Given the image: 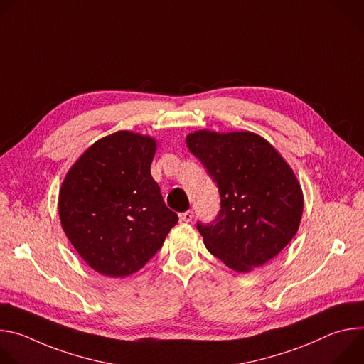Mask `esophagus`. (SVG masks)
Returning a JSON list of instances; mask_svg holds the SVG:
<instances>
[{
	"label": "esophagus",
	"mask_w": 364,
	"mask_h": 364,
	"mask_svg": "<svg viewBox=\"0 0 364 364\" xmlns=\"http://www.w3.org/2000/svg\"><path fill=\"white\" fill-rule=\"evenodd\" d=\"M194 218V212L193 210H187L184 213H180V219L184 222H191V219Z\"/></svg>",
	"instance_id": "obj_1"
}]
</instances>
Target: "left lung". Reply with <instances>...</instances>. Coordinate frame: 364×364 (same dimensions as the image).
Segmentation results:
<instances>
[{
	"label": "left lung",
	"mask_w": 364,
	"mask_h": 364,
	"mask_svg": "<svg viewBox=\"0 0 364 364\" xmlns=\"http://www.w3.org/2000/svg\"><path fill=\"white\" fill-rule=\"evenodd\" d=\"M186 142L220 194L218 216L196 225L205 247L233 271L262 267L291 242L301 222L304 197L291 167L252 132L197 131Z\"/></svg>",
	"instance_id": "obj_1"
}]
</instances>
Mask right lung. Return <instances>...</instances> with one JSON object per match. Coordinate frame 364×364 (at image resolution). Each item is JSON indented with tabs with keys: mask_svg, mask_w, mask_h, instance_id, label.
<instances>
[{
	"mask_svg": "<svg viewBox=\"0 0 364 364\" xmlns=\"http://www.w3.org/2000/svg\"><path fill=\"white\" fill-rule=\"evenodd\" d=\"M155 141L119 131L95 142L68 173L59 197L63 230L96 272L139 271L161 249L178 216L151 176Z\"/></svg>",
	"mask_w": 364,
	"mask_h": 364,
	"instance_id": "1",
	"label": "right lung"
}]
</instances>
